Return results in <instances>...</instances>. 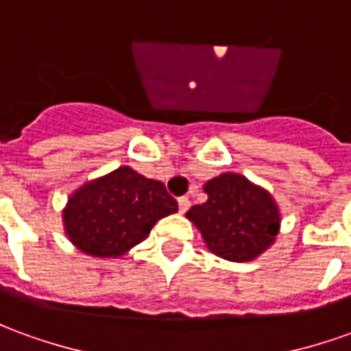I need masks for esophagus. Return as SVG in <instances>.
<instances>
[{
  "instance_id": "esophagus-1",
  "label": "esophagus",
  "mask_w": 351,
  "mask_h": 351,
  "mask_svg": "<svg viewBox=\"0 0 351 351\" xmlns=\"http://www.w3.org/2000/svg\"><path fill=\"white\" fill-rule=\"evenodd\" d=\"M190 205H192V203H190V199H188L186 195H184V197H178V210H180V213H186V210L190 209Z\"/></svg>"
}]
</instances>
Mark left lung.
I'll return each instance as SVG.
<instances>
[{
	"label": "left lung",
	"instance_id": "obj_1",
	"mask_svg": "<svg viewBox=\"0 0 351 351\" xmlns=\"http://www.w3.org/2000/svg\"><path fill=\"white\" fill-rule=\"evenodd\" d=\"M207 201L186 213L210 252L224 261L249 262L269 249L281 215L268 190L239 173H222L203 186Z\"/></svg>",
	"mask_w": 351,
	"mask_h": 351
}]
</instances>
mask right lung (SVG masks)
<instances>
[{"label": "right lung", "mask_w": 351, "mask_h": 351, "mask_svg": "<svg viewBox=\"0 0 351 351\" xmlns=\"http://www.w3.org/2000/svg\"><path fill=\"white\" fill-rule=\"evenodd\" d=\"M176 210L165 184L125 165L80 186L68 197L62 222L75 249L97 258H117L144 241L159 218Z\"/></svg>", "instance_id": "1"}]
</instances>
